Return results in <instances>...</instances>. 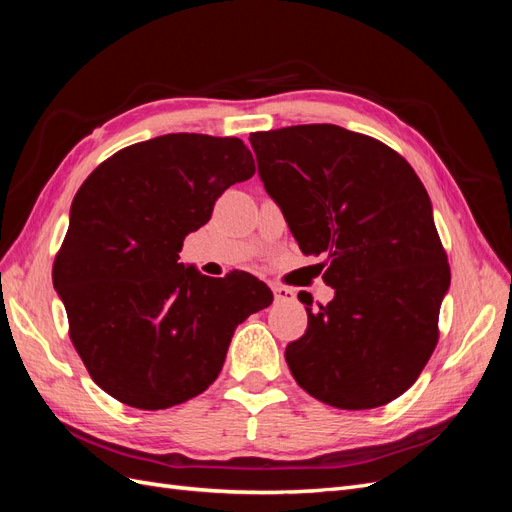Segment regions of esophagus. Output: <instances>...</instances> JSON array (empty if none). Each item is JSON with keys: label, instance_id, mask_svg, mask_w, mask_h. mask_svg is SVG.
Returning <instances> with one entry per match:
<instances>
[{"label": "esophagus", "instance_id": "34e87169", "mask_svg": "<svg viewBox=\"0 0 512 512\" xmlns=\"http://www.w3.org/2000/svg\"><path fill=\"white\" fill-rule=\"evenodd\" d=\"M271 290H273L277 301H294V299H297V297H294V290H290V288H286V286L271 284Z\"/></svg>", "mask_w": 512, "mask_h": 512}]
</instances>
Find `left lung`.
Wrapping results in <instances>:
<instances>
[{
	"label": "left lung",
	"instance_id": "8db88e82",
	"mask_svg": "<svg viewBox=\"0 0 512 512\" xmlns=\"http://www.w3.org/2000/svg\"><path fill=\"white\" fill-rule=\"evenodd\" d=\"M258 175L303 254L329 258V305L307 307L286 363L309 395L369 410L406 393L438 344L451 286L431 200L412 166L333 123L250 136ZM324 267V265H322Z\"/></svg>",
	"mask_w": 512,
	"mask_h": 512
}]
</instances>
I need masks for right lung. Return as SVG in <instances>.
<instances>
[{"label":"right lung","instance_id":"1","mask_svg":"<svg viewBox=\"0 0 512 512\" xmlns=\"http://www.w3.org/2000/svg\"><path fill=\"white\" fill-rule=\"evenodd\" d=\"M254 173L239 138L179 132L117 151L76 192L53 286L89 376L121 404L164 410L200 395L235 329L273 303L250 273L177 262L215 200Z\"/></svg>","mask_w":512,"mask_h":512}]
</instances>
